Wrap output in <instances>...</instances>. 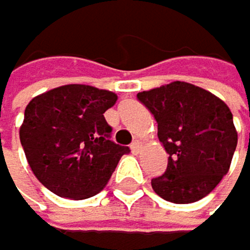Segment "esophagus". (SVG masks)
<instances>
[{"instance_id": "1", "label": "esophagus", "mask_w": 250, "mask_h": 250, "mask_svg": "<svg viewBox=\"0 0 250 250\" xmlns=\"http://www.w3.org/2000/svg\"><path fill=\"white\" fill-rule=\"evenodd\" d=\"M130 148H131V152H133V153H139V150H141V142H139V141L131 142Z\"/></svg>"}]
</instances>
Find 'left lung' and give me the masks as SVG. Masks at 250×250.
I'll use <instances>...</instances> for the list:
<instances>
[{"label": "left lung", "instance_id": "left-lung-1", "mask_svg": "<svg viewBox=\"0 0 250 250\" xmlns=\"http://www.w3.org/2000/svg\"><path fill=\"white\" fill-rule=\"evenodd\" d=\"M158 124L167 152V169L152 178L160 197L192 204L210 194L229 172L238 134L233 116L221 98L189 83L174 81L138 94Z\"/></svg>", "mask_w": 250, "mask_h": 250}]
</instances>
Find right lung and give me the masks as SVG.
<instances>
[{
  "label": "right lung",
  "instance_id": "obj_1",
  "mask_svg": "<svg viewBox=\"0 0 250 250\" xmlns=\"http://www.w3.org/2000/svg\"><path fill=\"white\" fill-rule=\"evenodd\" d=\"M117 95L86 84H67L34 97L24 109L20 142L31 170L59 197L89 199L114 172L125 146L111 141L104 119Z\"/></svg>",
  "mask_w": 250,
  "mask_h": 250
}]
</instances>
